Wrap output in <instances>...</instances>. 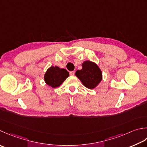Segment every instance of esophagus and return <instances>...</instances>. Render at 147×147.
<instances>
[{
    "label": "esophagus",
    "instance_id": "1",
    "mask_svg": "<svg viewBox=\"0 0 147 147\" xmlns=\"http://www.w3.org/2000/svg\"><path fill=\"white\" fill-rule=\"evenodd\" d=\"M74 73H75V71H70L69 74H70L71 76H74Z\"/></svg>",
    "mask_w": 147,
    "mask_h": 147
}]
</instances>
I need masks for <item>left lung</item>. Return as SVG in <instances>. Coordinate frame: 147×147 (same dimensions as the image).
Here are the masks:
<instances>
[{
  "label": "left lung",
  "instance_id": "obj_1",
  "mask_svg": "<svg viewBox=\"0 0 147 147\" xmlns=\"http://www.w3.org/2000/svg\"><path fill=\"white\" fill-rule=\"evenodd\" d=\"M82 69L76 71V76L83 85L89 89H93L102 80V73L94 62L85 61L82 64Z\"/></svg>",
  "mask_w": 147,
  "mask_h": 147
}]
</instances>
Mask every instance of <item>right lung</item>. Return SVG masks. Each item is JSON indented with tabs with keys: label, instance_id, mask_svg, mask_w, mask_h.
Listing matches in <instances>:
<instances>
[{
	"label": "right lung",
	"instance_id": "1",
	"mask_svg": "<svg viewBox=\"0 0 147 147\" xmlns=\"http://www.w3.org/2000/svg\"><path fill=\"white\" fill-rule=\"evenodd\" d=\"M69 75V72L65 69H60L57 66H51L46 72L45 81L49 86L56 88L59 87Z\"/></svg>",
	"mask_w": 147,
	"mask_h": 147
}]
</instances>
